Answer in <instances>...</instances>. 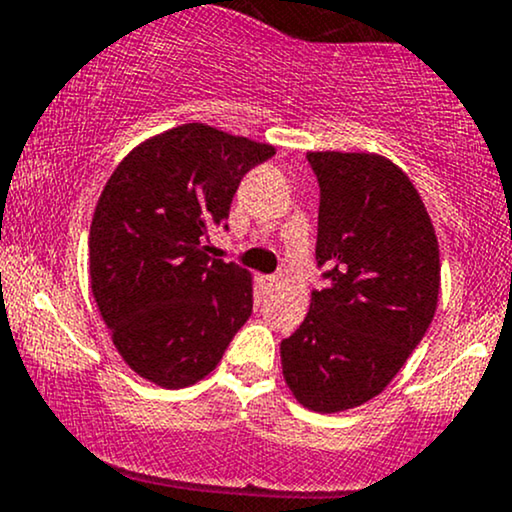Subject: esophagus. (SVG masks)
Returning <instances> with one entry per match:
<instances>
[{"mask_svg": "<svg viewBox=\"0 0 512 512\" xmlns=\"http://www.w3.org/2000/svg\"><path fill=\"white\" fill-rule=\"evenodd\" d=\"M276 281H279V279H276L274 274H269V276H260V284H262V289H264V291H272L274 286H276Z\"/></svg>", "mask_w": 512, "mask_h": 512, "instance_id": "34e87169", "label": "esophagus"}]
</instances>
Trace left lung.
<instances>
[{
	"label": "left lung",
	"instance_id": "1",
	"mask_svg": "<svg viewBox=\"0 0 512 512\" xmlns=\"http://www.w3.org/2000/svg\"><path fill=\"white\" fill-rule=\"evenodd\" d=\"M320 185L317 267L330 286L281 342L284 380L303 407L334 414L385 390L438 305V238L402 168L378 154L310 151Z\"/></svg>",
	"mask_w": 512,
	"mask_h": 512
}]
</instances>
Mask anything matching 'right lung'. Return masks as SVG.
Here are the masks:
<instances>
[{
    "mask_svg": "<svg viewBox=\"0 0 512 512\" xmlns=\"http://www.w3.org/2000/svg\"><path fill=\"white\" fill-rule=\"evenodd\" d=\"M276 154L190 122L129 151L105 182L88 236L91 291L125 363L151 383L195 385L252 313V281L209 257L250 168Z\"/></svg>",
    "mask_w": 512,
    "mask_h": 512,
    "instance_id": "add662e5",
    "label": "right lung"
}]
</instances>
